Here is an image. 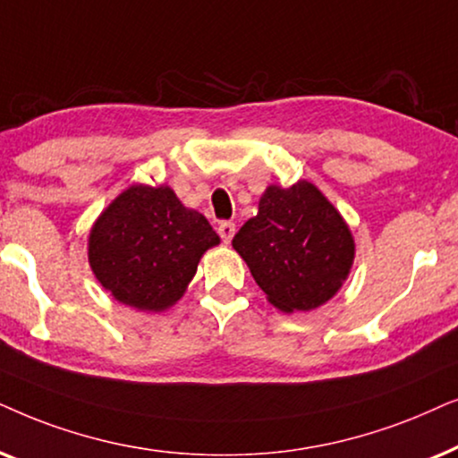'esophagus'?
<instances>
[{"label":"esophagus","mask_w":458,"mask_h":458,"mask_svg":"<svg viewBox=\"0 0 458 458\" xmlns=\"http://www.w3.org/2000/svg\"><path fill=\"white\" fill-rule=\"evenodd\" d=\"M236 233V225L233 222H222L217 225V234L222 236V241L225 245H230V241H233V236Z\"/></svg>","instance_id":"1"}]
</instances>
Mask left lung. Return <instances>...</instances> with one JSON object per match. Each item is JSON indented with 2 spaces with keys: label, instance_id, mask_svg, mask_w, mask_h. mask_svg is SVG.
<instances>
[{
  "label": "left lung",
  "instance_id": "left-lung-1",
  "mask_svg": "<svg viewBox=\"0 0 458 458\" xmlns=\"http://www.w3.org/2000/svg\"><path fill=\"white\" fill-rule=\"evenodd\" d=\"M233 247L283 312H308L331 300L353 261L350 228L306 180L267 186L258 216L236 233Z\"/></svg>",
  "mask_w": 458,
  "mask_h": 458
}]
</instances>
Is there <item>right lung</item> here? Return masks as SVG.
Listing matches in <instances>:
<instances>
[{"mask_svg": "<svg viewBox=\"0 0 458 458\" xmlns=\"http://www.w3.org/2000/svg\"><path fill=\"white\" fill-rule=\"evenodd\" d=\"M219 236L167 186H131L98 217L89 234L96 278L125 306L161 312L184 295Z\"/></svg>", "mask_w": 458, "mask_h": 458, "instance_id": "right-lung-1", "label": "right lung"}]
</instances>
